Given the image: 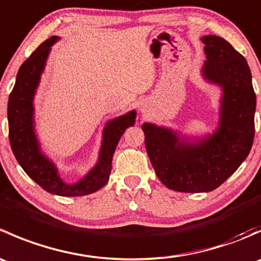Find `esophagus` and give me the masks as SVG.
I'll return each instance as SVG.
<instances>
[{"label":"esophagus","mask_w":261,"mask_h":261,"mask_svg":"<svg viewBox=\"0 0 261 261\" xmlns=\"http://www.w3.org/2000/svg\"><path fill=\"white\" fill-rule=\"evenodd\" d=\"M140 109H141V111H143V110H144V109H143V106H141V107H140Z\"/></svg>","instance_id":"obj_1"}]
</instances>
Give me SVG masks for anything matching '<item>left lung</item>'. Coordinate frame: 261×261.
Wrapping results in <instances>:
<instances>
[{
	"label": "left lung",
	"instance_id": "left-lung-1",
	"mask_svg": "<svg viewBox=\"0 0 261 261\" xmlns=\"http://www.w3.org/2000/svg\"><path fill=\"white\" fill-rule=\"evenodd\" d=\"M201 40L206 54L202 78L221 89L217 127L198 136L152 122L141 126L158 178L184 193L220 187L247 158L255 134L256 96L246 59L220 36L206 35Z\"/></svg>",
	"mask_w": 261,
	"mask_h": 261
}]
</instances>
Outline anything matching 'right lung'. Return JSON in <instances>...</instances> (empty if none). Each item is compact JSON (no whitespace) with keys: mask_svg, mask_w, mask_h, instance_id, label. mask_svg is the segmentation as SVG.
Masks as SVG:
<instances>
[{"mask_svg":"<svg viewBox=\"0 0 261 261\" xmlns=\"http://www.w3.org/2000/svg\"><path fill=\"white\" fill-rule=\"evenodd\" d=\"M59 40V36H51L44 41L18 69L7 105L9 138L18 164L35 183L55 196L80 197L94 193L109 181L116 146L126 128L135 125L136 111L131 110L107 121L102 130L101 147L93 168L75 183L63 180L55 163L41 149L35 128L34 105L50 50Z\"/></svg>","mask_w":261,"mask_h":261,"instance_id":"obj_1","label":"right lung"}]
</instances>
